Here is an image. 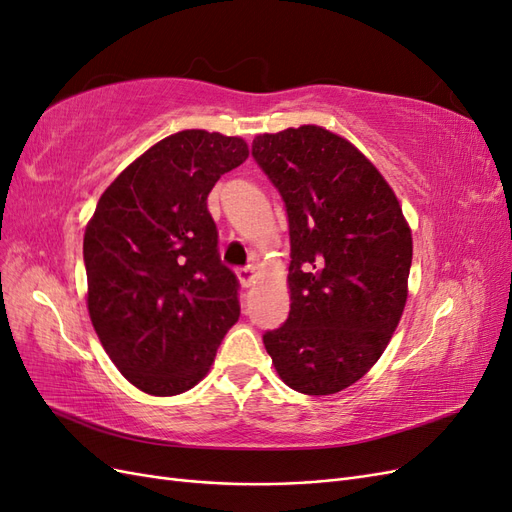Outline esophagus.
<instances>
[{"mask_svg": "<svg viewBox=\"0 0 512 512\" xmlns=\"http://www.w3.org/2000/svg\"><path fill=\"white\" fill-rule=\"evenodd\" d=\"M237 277H239L241 286H243V288H247V286H252V284H254V280H256V271H254V267H241V269H237Z\"/></svg>", "mask_w": 512, "mask_h": 512, "instance_id": "1", "label": "esophagus"}]
</instances>
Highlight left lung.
<instances>
[{"mask_svg": "<svg viewBox=\"0 0 512 512\" xmlns=\"http://www.w3.org/2000/svg\"><path fill=\"white\" fill-rule=\"evenodd\" d=\"M252 156L290 230V314L262 342L290 389L339 393L374 367L404 314L408 222L378 168L320 126L260 134Z\"/></svg>", "mask_w": 512, "mask_h": 512, "instance_id": "obj_1", "label": "left lung"}]
</instances>
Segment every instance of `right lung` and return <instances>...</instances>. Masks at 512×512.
Here are the masks:
<instances>
[{"label":"right lung","mask_w":512,"mask_h":512,"mask_svg":"<svg viewBox=\"0 0 512 512\" xmlns=\"http://www.w3.org/2000/svg\"><path fill=\"white\" fill-rule=\"evenodd\" d=\"M247 156L239 136L170 134L108 185L87 224L91 324L121 374L149 395L190 391L239 320V280L220 260L207 196Z\"/></svg>","instance_id":"1"}]
</instances>
